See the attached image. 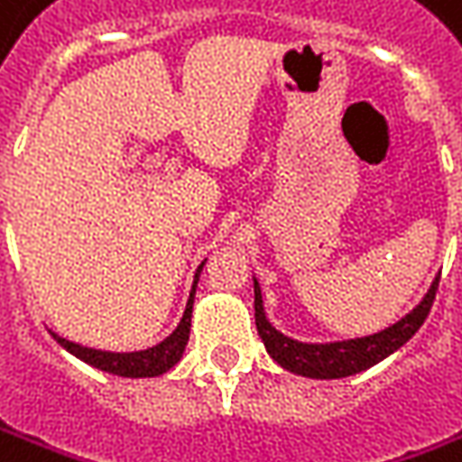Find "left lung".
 I'll list each match as a JSON object with an SVG mask.
<instances>
[{"instance_id": "obj_1", "label": "left lung", "mask_w": 462, "mask_h": 462, "mask_svg": "<svg viewBox=\"0 0 462 462\" xmlns=\"http://www.w3.org/2000/svg\"><path fill=\"white\" fill-rule=\"evenodd\" d=\"M440 275L435 277L428 295L420 300V305L408 312L402 320L390 325L385 330L367 335V337H355V340H340V343H300L275 330L270 320L264 318L263 292L254 280V325L263 337L264 347L277 365H282L290 373L302 377H315V380H337V377L355 375L373 367L380 360H385L398 347L411 340L433 308L435 290H438Z\"/></svg>"}]
</instances>
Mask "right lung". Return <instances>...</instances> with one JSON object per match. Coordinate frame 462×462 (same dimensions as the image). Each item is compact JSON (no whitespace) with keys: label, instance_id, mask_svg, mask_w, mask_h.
<instances>
[{"label":"right lung","instance_id":"obj_1","mask_svg":"<svg viewBox=\"0 0 462 462\" xmlns=\"http://www.w3.org/2000/svg\"><path fill=\"white\" fill-rule=\"evenodd\" d=\"M205 264V263H202ZM202 264L198 267V275H195V285L187 300L185 315L177 325V330L164 337L162 343L147 347V350H137V353H109V350H95V347H85V345L72 343V340H64L57 332H51V337L62 345L64 350H69L74 357L85 360L87 365L97 367V370H105L112 375L122 377H154L167 373L170 367L177 365V360L185 353V345L189 340V325H192V302H195V287H198L199 273H202Z\"/></svg>","mask_w":462,"mask_h":462}]
</instances>
